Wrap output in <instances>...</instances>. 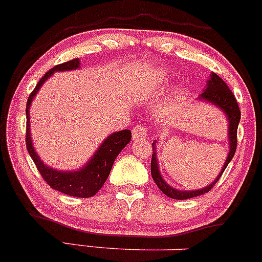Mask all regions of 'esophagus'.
Masks as SVG:
<instances>
[{"label": "esophagus", "mask_w": 262, "mask_h": 262, "mask_svg": "<svg viewBox=\"0 0 262 262\" xmlns=\"http://www.w3.org/2000/svg\"><path fill=\"white\" fill-rule=\"evenodd\" d=\"M148 132H150V130H148V127L146 125H137L132 130V137L135 140H143L147 137Z\"/></svg>", "instance_id": "34e87169"}]
</instances>
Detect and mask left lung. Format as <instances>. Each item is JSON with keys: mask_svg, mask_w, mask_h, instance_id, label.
I'll return each instance as SVG.
<instances>
[{"mask_svg": "<svg viewBox=\"0 0 262 262\" xmlns=\"http://www.w3.org/2000/svg\"><path fill=\"white\" fill-rule=\"evenodd\" d=\"M201 97L204 100L209 101V102L215 103L216 106H219L222 111H225V114L229 117V140H230V154L227 156L226 162H225L224 167L220 175L217 176V179L210 185V186L201 188V190H195V191H179L175 190L173 187L168 186L167 184L162 180L161 175L159 172V167H157V161H156V154H155V143H152V159H151V175L155 184L157 185V187L165 193L166 196L175 200H186V199H192L196 196H201L204 193L209 192V191L217 184V181L220 180L222 173H224L225 168L227 167L229 162L231 161L233 155L236 152V146H237V126L240 122L241 117V111L238 107L237 100H236L235 95L232 94L231 90L229 89V86L226 85L224 80L217 76L216 74L211 75V78L207 82V87L204 92L201 94Z\"/></svg>", "mask_w": 262, "mask_h": 262, "instance_id": "1", "label": "left lung"}]
</instances>
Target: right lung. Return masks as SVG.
<instances>
[{"label":"right lung","mask_w":262,"mask_h":262,"mask_svg":"<svg viewBox=\"0 0 262 262\" xmlns=\"http://www.w3.org/2000/svg\"><path fill=\"white\" fill-rule=\"evenodd\" d=\"M80 64L78 58H74L67 62L56 64L52 67L49 72H46L38 83L36 85L33 91L31 92L27 100L26 105V147L29 151L30 156L32 157L33 162H35L36 167H37L38 172L41 173L42 179L51 186L53 190H57L60 192L66 193V195L75 196V198H91V196L96 195L103 184L106 182L107 177L111 171L112 165H114L115 159L117 155L121 152L123 147L131 141V131L130 130H122L115 134L110 135L107 139L103 141L102 145L95 154V156L90 160L82 170L76 171V172H62V171H56L52 168L47 167L43 162L41 161L40 157L33 150L32 142H31L30 137V117H29V108L32 98L37 94L38 89L42 86V83L46 81L55 71H69V70L77 69Z\"/></svg>","instance_id":"1"}]
</instances>
